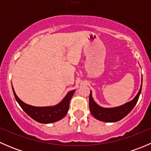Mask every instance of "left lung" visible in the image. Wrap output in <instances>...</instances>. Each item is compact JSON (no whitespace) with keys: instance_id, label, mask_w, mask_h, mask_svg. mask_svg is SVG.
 <instances>
[{"instance_id":"left-lung-1","label":"left lung","mask_w":151,"mask_h":151,"mask_svg":"<svg viewBox=\"0 0 151 151\" xmlns=\"http://www.w3.org/2000/svg\"><path fill=\"white\" fill-rule=\"evenodd\" d=\"M141 91L142 84L139 92L132 101L121 105V106L111 108L102 107L97 104L93 100V98L92 96V92L91 91V93L89 96V107L91 113L96 119L99 120V121L108 123L117 122L126 117L134 107L139 99Z\"/></svg>"}]
</instances>
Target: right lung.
<instances>
[{"label":"right lung","instance_id":"right-lung-1","mask_svg":"<svg viewBox=\"0 0 151 151\" xmlns=\"http://www.w3.org/2000/svg\"><path fill=\"white\" fill-rule=\"evenodd\" d=\"M12 90H13L15 99L19 104V106L22 107V109L30 118L41 123H54L64 118L68 112L70 100L75 92V90L69 91L66 94V96L63 98V99L55 106H34L23 102L22 100L18 98L13 87H12Z\"/></svg>","mask_w":151,"mask_h":151}]
</instances>
